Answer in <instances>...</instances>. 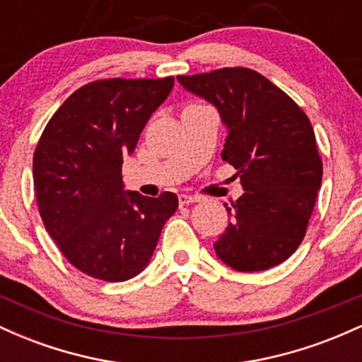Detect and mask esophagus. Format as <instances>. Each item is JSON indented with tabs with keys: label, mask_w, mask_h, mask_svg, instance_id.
<instances>
[{
	"label": "esophagus",
	"mask_w": 362,
	"mask_h": 362,
	"mask_svg": "<svg viewBox=\"0 0 362 362\" xmlns=\"http://www.w3.org/2000/svg\"><path fill=\"white\" fill-rule=\"evenodd\" d=\"M199 201H201V199H199L197 195H187V194L178 195V202H180V206L194 204V202H199Z\"/></svg>",
	"instance_id": "esophagus-1"
}]
</instances>
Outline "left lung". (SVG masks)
<instances>
[{
	"label": "left lung",
	"mask_w": 362,
	"mask_h": 362,
	"mask_svg": "<svg viewBox=\"0 0 362 362\" xmlns=\"http://www.w3.org/2000/svg\"><path fill=\"white\" fill-rule=\"evenodd\" d=\"M189 93L219 112L228 138L221 158L233 165L243 195L214 243L218 259L240 272L267 271L300 247L322 185L315 132L284 91L247 68L177 76Z\"/></svg>",
	"instance_id": "left-lung-1"
}]
</instances>
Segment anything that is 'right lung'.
Here are the masks:
<instances>
[{"label": "right lung", "mask_w": 362, "mask_h": 362, "mask_svg": "<svg viewBox=\"0 0 362 362\" xmlns=\"http://www.w3.org/2000/svg\"><path fill=\"white\" fill-rule=\"evenodd\" d=\"M161 80L93 81L68 98L34 153L40 218L62 255L86 276L109 282L146 269L178 197L124 189L122 161L173 88Z\"/></svg>", "instance_id": "obj_1"}]
</instances>
